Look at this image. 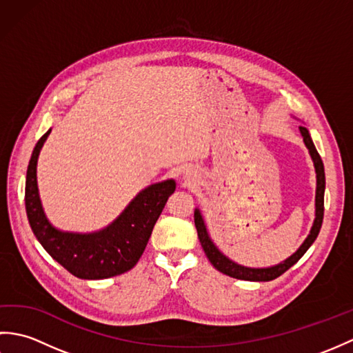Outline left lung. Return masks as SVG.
Here are the masks:
<instances>
[{"label": "left lung", "instance_id": "left-lung-1", "mask_svg": "<svg viewBox=\"0 0 353 353\" xmlns=\"http://www.w3.org/2000/svg\"><path fill=\"white\" fill-rule=\"evenodd\" d=\"M301 130V134L303 138V142L308 152L311 154V159L314 162V168H316V177H317V188H316V219H314L312 228L310 230L308 236L305 238V241L302 245L291 254L290 258L285 261L279 262V264L272 265V267H264V268H253V267H244L241 264H236L235 261L229 259L226 254H223L219 247L214 244V241L209 236V232L206 228V223L203 220V215H201L200 209L196 208L194 211V223H196V229L199 234V239L201 243V247L206 253L208 259L211 261V264L221 272L223 274H228L230 277H235V279H241V281H252V282H268L273 281L276 277H279L283 274L290 267H292L296 262L301 259L306 250L310 249L312 243L316 241V238L319 236V232L321 229V223H323V212H325V167H323V161L317 152L316 145L311 139V134L306 127L301 125L299 127Z\"/></svg>", "mask_w": 353, "mask_h": 353}]
</instances>
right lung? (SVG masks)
<instances>
[{
	"label": "right lung",
	"mask_w": 353,
	"mask_h": 353,
	"mask_svg": "<svg viewBox=\"0 0 353 353\" xmlns=\"http://www.w3.org/2000/svg\"><path fill=\"white\" fill-rule=\"evenodd\" d=\"M51 129L37 141L26 179V211L30 228L50 256L80 279H108L129 272L152 235L168 197L176 190L172 179L153 183L138 192L109 226L91 234L65 232L52 226L43 212L36 167Z\"/></svg>",
	"instance_id": "1"
}]
</instances>
